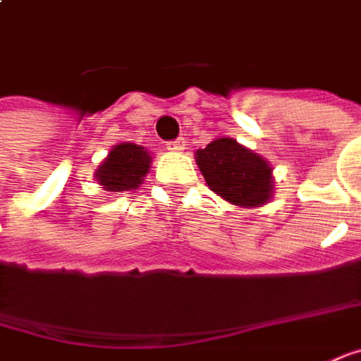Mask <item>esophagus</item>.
<instances>
[{
    "label": "esophagus",
    "instance_id": "esophagus-1",
    "mask_svg": "<svg viewBox=\"0 0 361 361\" xmlns=\"http://www.w3.org/2000/svg\"><path fill=\"white\" fill-rule=\"evenodd\" d=\"M166 147H168L169 152H181L185 147V142L180 137V140H173V142L166 143Z\"/></svg>",
    "mask_w": 361,
    "mask_h": 361
}]
</instances>
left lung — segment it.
Returning <instances> with one entry per match:
<instances>
[{
    "label": "left lung",
    "instance_id": "left-lung-1",
    "mask_svg": "<svg viewBox=\"0 0 361 361\" xmlns=\"http://www.w3.org/2000/svg\"><path fill=\"white\" fill-rule=\"evenodd\" d=\"M212 192L243 207L264 205L271 197V168L264 157L231 137H219L195 154Z\"/></svg>",
    "mask_w": 361,
    "mask_h": 361
}]
</instances>
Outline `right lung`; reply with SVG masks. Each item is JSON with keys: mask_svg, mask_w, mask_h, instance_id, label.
Segmentation results:
<instances>
[{"mask_svg": "<svg viewBox=\"0 0 361 361\" xmlns=\"http://www.w3.org/2000/svg\"><path fill=\"white\" fill-rule=\"evenodd\" d=\"M149 164L152 157L143 147L135 143H119L97 168L95 178L107 192H130L142 183Z\"/></svg>", "mask_w": 361, "mask_h": 361, "instance_id": "1", "label": "right lung"}]
</instances>
